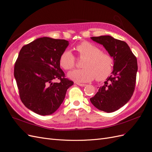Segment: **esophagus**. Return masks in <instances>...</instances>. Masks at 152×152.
I'll return each instance as SVG.
<instances>
[{"label": "esophagus", "mask_w": 152, "mask_h": 152, "mask_svg": "<svg viewBox=\"0 0 152 152\" xmlns=\"http://www.w3.org/2000/svg\"><path fill=\"white\" fill-rule=\"evenodd\" d=\"M77 84L78 86H81V87H84V86H86V84H81V83H77Z\"/></svg>", "instance_id": "obj_1"}]
</instances>
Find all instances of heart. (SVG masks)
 Returning <instances> with one entry per match:
<instances>
[{"mask_svg":"<svg viewBox=\"0 0 152 152\" xmlns=\"http://www.w3.org/2000/svg\"><path fill=\"white\" fill-rule=\"evenodd\" d=\"M75 49L80 58H85L82 65L84 68L69 72V79L76 82H87L95 78L103 80L110 75L113 68V59L110 55L101 51L98 47L87 41L77 45ZM59 63L64 70L74 67L75 59L70 50L65 49L61 53Z\"/></svg>","mask_w":152,"mask_h":152,"instance_id":"obj_1","label":"heart"}]
</instances>
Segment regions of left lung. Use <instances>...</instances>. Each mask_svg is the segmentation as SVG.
I'll list each match as a JSON object with an SVG mask.
<instances>
[{
    "mask_svg": "<svg viewBox=\"0 0 152 152\" xmlns=\"http://www.w3.org/2000/svg\"><path fill=\"white\" fill-rule=\"evenodd\" d=\"M91 39L103 45L113 58V70L90 101L99 110L113 112L125 105L134 93L137 71V59L124 41L110 35L92 37Z\"/></svg>",
    "mask_w": 152,
    "mask_h": 152,
    "instance_id": "1",
    "label": "left lung"
}]
</instances>
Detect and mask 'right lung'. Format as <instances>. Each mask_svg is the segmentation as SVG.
<instances>
[{"label": "right lung", "mask_w": 152, "mask_h": 152, "mask_svg": "<svg viewBox=\"0 0 152 152\" xmlns=\"http://www.w3.org/2000/svg\"><path fill=\"white\" fill-rule=\"evenodd\" d=\"M69 42L41 37L24 45L15 63L14 75L25 107L40 115L55 112L73 84L65 78L59 59ZM59 79V83H55Z\"/></svg>", "instance_id": "right-lung-1"}]
</instances>
